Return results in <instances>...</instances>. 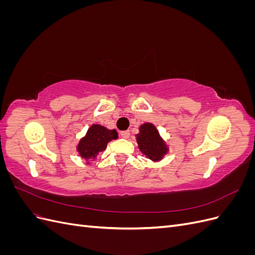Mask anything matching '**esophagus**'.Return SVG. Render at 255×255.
<instances>
[{
  "label": "esophagus",
  "mask_w": 255,
  "mask_h": 255,
  "mask_svg": "<svg viewBox=\"0 0 255 255\" xmlns=\"http://www.w3.org/2000/svg\"><path fill=\"white\" fill-rule=\"evenodd\" d=\"M121 137L125 138V139H128V138L129 137V130H123V132L120 133Z\"/></svg>",
  "instance_id": "obj_1"
}]
</instances>
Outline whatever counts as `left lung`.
Returning <instances> with one entry per match:
<instances>
[{"label":"left lung","mask_w":255,"mask_h":255,"mask_svg":"<svg viewBox=\"0 0 255 255\" xmlns=\"http://www.w3.org/2000/svg\"><path fill=\"white\" fill-rule=\"evenodd\" d=\"M138 129L139 133L135 135L138 149L153 163L163 160L169 153V144L160 136L156 127L151 122H144Z\"/></svg>","instance_id":"left-lung-1"}]
</instances>
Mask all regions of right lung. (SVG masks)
<instances>
[{
	"mask_svg": "<svg viewBox=\"0 0 255 255\" xmlns=\"http://www.w3.org/2000/svg\"><path fill=\"white\" fill-rule=\"evenodd\" d=\"M116 129H110L101 125H91L76 144V152L85 160L86 165H91L101 152L105 151L107 143L117 139Z\"/></svg>",
	"mask_w": 255,
	"mask_h": 255,
	"instance_id": "right-lung-1",
	"label": "right lung"
}]
</instances>
